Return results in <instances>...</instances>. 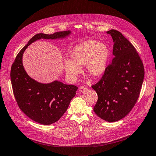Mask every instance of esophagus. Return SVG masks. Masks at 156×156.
<instances>
[{"mask_svg":"<svg viewBox=\"0 0 156 156\" xmlns=\"http://www.w3.org/2000/svg\"><path fill=\"white\" fill-rule=\"evenodd\" d=\"M87 90H88V88H87V87L86 86H82L80 87V89H79V91L81 92V93H84L86 92Z\"/></svg>","mask_w":156,"mask_h":156,"instance_id":"34e87169","label":"esophagus"}]
</instances>
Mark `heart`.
Returning <instances> with one entry per match:
<instances>
[{
  "label": "heart",
  "mask_w": 156,
  "mask_h": 156,
  "mask_svg": "<svg viewBox=\"0 0 156 156\" xmlns=\"http://www.w3.org/2000/svg\"><path fill=\"white\" fill-rule=\"evenodd\" d=\"M110 55L108 47L104 43L93 40L80 43L72 50L70 59L65 61L66 76L71 80H76L80 67L85 65L86 72L90 76H101L107 69Z\"/></svg>",
  "instance_id": "b5f03b06"
}]
</instances>
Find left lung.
Returning <instances> with one entry per match:
<instances>
[{
	"label": "left lung",
	"mask_w": 156,
	"mask_h": 156,
	"mask_svg": "<svg viewBox=\"0 0 156 156\" xmlns=\"http://www.w3.org/2000/svg\"><path fill=\"white\" fill-rule=\"evenodd\" d=\"M113 38L115 58L102 77L93 85L98 101L93 111L101 119L114 122L127 115L139 97L144 66L134 47L115 29L107 32Z\"/></svg>",
	"instance_id": "obj_1"
}]
</instances>
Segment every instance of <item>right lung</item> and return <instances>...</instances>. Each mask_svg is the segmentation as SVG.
<instances>
[{
	"mask_svg": "<svg viewBox=\"0 0 156 156\" xmlns=\"http://www.w3.org/2000/svg\"><path fill=\"white\" fill-rule=\"evenodd\" d=\"M70 33V30H67L52 34H36L17 54L11 66V85L18 107L31 120L43 125H51L60 119L78 88L58 80L47 84L36 81L30 77L24 69L23 54L28 46L36 40L65 38Z\"/></svg>",
	"mask_w": 156,
	"mask_h": 156,
	"instance_id": "1",
	"label": "right lung"
}]
</instances>
